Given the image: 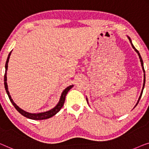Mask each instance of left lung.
I'll return each instance as SVG.
<instances>
[{"label":"left lung","mask_w":149,"mask_h":149,"mask_svg":"<svg viewBox=\"0 0 149 149\" xmlns=\"http://www.w3.org/2000/svg\"><path fill=\"white\" fill-rule=\"evenodd\" d=\"M127 37L128 38L129 40H130V43H131V45H132V47L133 49H134V51H135L136 52L137 54H138V56H139V58H140V63H141V65H142V70H143V72H144V82H143V86H142V88L141 93H140V96H139V98H138V101H137V102H136V104H135L134 107V108H135V107H136V106L137 104H138V102H139V100H140V98H141V96H142V92H143V90H144V84H145V71H144V69L143 61H142V57H141V56H140V53H139V52H138V50H137L136 49V48L134 47V46L133 45V44H132V40H131L130 38V37L128 36H127ZM86 100H87V102H88V98H86ZM134 108H133V109H134Z\"/></svg>","instance_id":"1"}]
</instances>
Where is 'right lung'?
Returning <instances> with one entry per match:
<instances>
[{"label": "right lung", "mask_w": 149, "mask_h": 149, "mask_svg": "<svg viewBox=\"0 0 149 149\" xmlns=\"http://www.w3.org/2000/svg\"><path fill=\"white\" fill-rule=\"evenodd\" d=\"M11 52H12V51L9 53V55H8L7 61H6L5 73V76H4V84H5V88L6 92H7L8 96H9V98L10 101L11 102L13 105L15 107V108L16 109L17 111L19 113L22 114V116H24V117H27V118H29L30 119H33V120H42V119H49V118H50V117L54 116V115H56L58 111H59L61 110V109L62 108V107L63 106L64 102H65V96L67 95V94H68L69 91H70V90L72 88L73 86H74V85L69 86L67 87L63 91V93H61V95L59 101H58L57 104H56V105L54 107H53V109H51V110L47 111H45V112L38 113H28V112L22 109H21L20 107H19L15 103L13 100V99L11 98V95H10L9 90H8V85H7V70H8V63H9V58H10V56H11Z\"/></svg>", "instance_id": "obj_1"}]
</instances>
